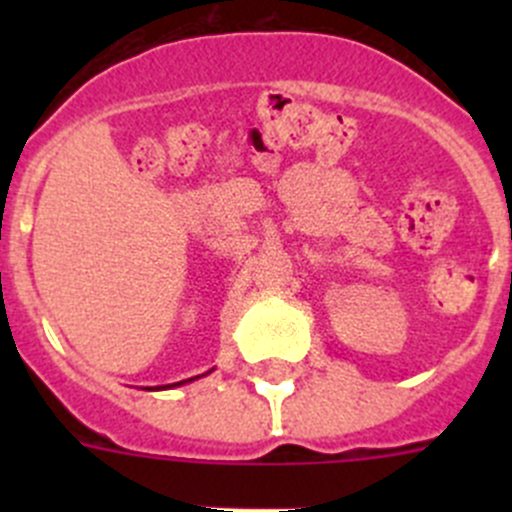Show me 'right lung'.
I'll list each match as a JSON object with an SVG mask.
<instances>
[{
	"mask_svg": "<svg viewBox=\"0 0 512 512\" xmlns=\"http://www.w3.org/2000/svg\"><path fill=\"white\" fill-rule=\"evenodd\" d=\"M188 381H193V379H188ZM180 384H185V381H178V384H168V386H156V389H173V386H180Z\"/></svg>",
	"mask_w": 512,
	"mask_h": 512,
	"instance_id": "obj_1",
	"label": "right lung"
}]
</instances>
